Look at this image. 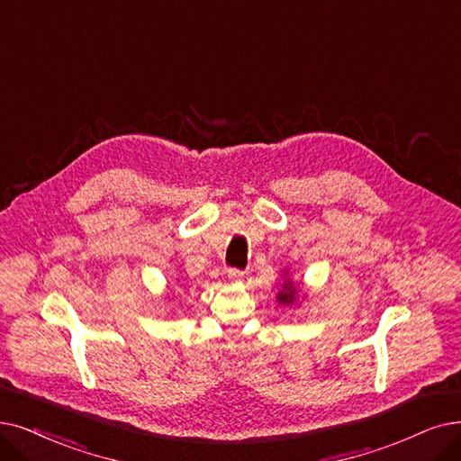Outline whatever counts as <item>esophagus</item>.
I'll return each instance as SVG.
<instances>
[{"label": "esophagus", "mask_w": 461, "mask_h": 461, "mask_svg": "<svg viewBox=\"0 0 461 461\" xmlns=\"http://www.w3.org/2000/svg\"><path fill=\"white\" fill-rule=\"evenodd\" d=\"M229 280H230L232 284L244 282V272L238 270V268H230V270H229Z\"/></svg>", "instance_id": "34e87169"}]
</instances>
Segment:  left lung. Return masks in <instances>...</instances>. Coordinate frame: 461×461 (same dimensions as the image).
Here are the masks:
<instances>
[{
	"label": "left lung",
	"instance_id": "left-lung-1",
	"mask_svg": "<svg viewBox=\"0 0 461 461\" xmlns=\"http://www.w3.org/2000/svg\"><path fill=\"white\" fill-rule=\"evenodd\" d=\"M299 284H294L291 278H289V272L287 268L284 270V280H282V285L278 289V293H276V301H278L280 306H294L299 301Z\"/></svg>",
	"mask_w": 461,
	"mask_h": 461
}]
</instances>
